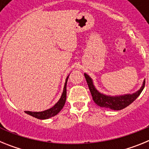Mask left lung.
Returning a JSON list of instances; mask_svg holds the SVG:
<instances>
[{"label":"left lung","mask_w":149,"mask_h":149,"mask_svg":"<svg viewBox=\"0 0 149 149\" xmlns=\"http://www.w3.org/2000/svg\"><path fill=\"white\" fill-rule=\"evenodd\" d=\"M84 76H85V78L86 80L88 86H89L91 95L93 96V99L95 101V103L100 107H107V108H110L114 110H122L131 104L132 102H134L142 93V91L145 87V84H146V81H144L140 89L133 94H127L119 96H108L101 94L95 88L93 81L88 74L85 73Z\"/></svg>","instance_id":"1"}]
</instances>
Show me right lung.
Returning <instances> with one entry per match:
<instances>
[{
    "instance_id": "right-lung-1",
    "label": "right lung",
    "mask_w": 149,
    "mask_h": 149,
    "mask_svg": "<svg viewBox=\"0 0 149 149\" xmlns=\"http://www.w3.org/2000/svg\"><path fill=\"white\" fill-rule=\"evenodd\" d=\"M68 76L67 77V78L65 79V86H64V88H63V94H62L61 98H60L58 102H57L54 106L52 107L51 108L48 109V110H45V111H42V112L25 111L26 113L29 114V115L31 116L35 117V118L39 119H49V118H51V117L54 116H56V114L58 113L59 112L63 109V106L65 105V101H66V84H67V81H68Z\"/></svg>"
}]
</instances>
